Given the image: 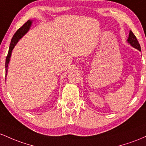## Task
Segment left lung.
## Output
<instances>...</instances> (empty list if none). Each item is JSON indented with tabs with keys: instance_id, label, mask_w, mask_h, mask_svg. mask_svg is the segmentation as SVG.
<instances>
[{
	"instance_id": "obj_1",
	"label": "left lung",
	"mask_w": 146,
	"mask_h": 146,
	"mask_svg": "<svg viewBox=\"0 0 146 146\" xmlns=\"http://www.w3.org/2000/svg\"><path fill=\"white\" fill-rule=\"evenodd\" d=\"M127 42H128L132 46H133L134 47H135V48H137V50H139V51H141L140 44L139 43L137 38H136L135 34H133V32H132V31H130V34H129V37L128 39H127Z\"/></svg>"
}]
</instances>
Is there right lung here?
<instances>
[{
    "label": "right lung",
    "mask_w": 146,
    "mask_h": 146,
    "mask_svg": "<svg viewBox=\"0 0 146 146\" xmlns=\"http://www.w3.org/2000/svg\"><path fill=\"white\" fill-rule=\"evenodd\" d=\"M31 24H32V21H27V22L25 23L22 27H20L17 31L16 32V33L14 34V35L13 36L12 39L11 40V43H10V46H9V52H8L7 56L6 57V60H5V76L7 75V67H8V63L9 62V58H10L11 56V51L14 49V46L16 45V44L17 43V42L19 41V39L21 38H22L24 34H25L27 33V31L29 30V27H30Z\"/></svg>",
    "instance_id": "add662e5"
}]
</instances>
